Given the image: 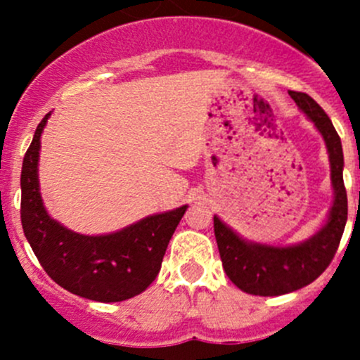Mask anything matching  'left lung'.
<instances>
[{
    "instance_id": "1",
    "label": "left lung",
    "mask_w": 360,
    "mask_h": 360,
    "mask_svg": "<svg viewBox=\"0 0 360 360\" xmlns=\"http://www.w3.org/2000/svg\"><path fill=\"white\" fill-rule=\"evenodd\" d=\"M289 96L324 137L331 162L335 202L324 228L310 240L291 248L250 244L214 216V235L224 271L238 289L254 296H281L311 284L335 257L347 224L348 202L340 136L326 111L308 94L289 90Z\"/></svg>"
}]
</instances>
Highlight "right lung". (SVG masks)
Returning a JSON list of instances; mask_svg holds the SVG:
<instances>
[{"mask_svg":"<svg viewBox=\"0 0 360 360\" xmlns=\"http://www.w3.org/2000/svg\"><path fill=\"white\" fill-rule=\"evenodd\" d=\"M49 115L36 127L20 174V219L43 270L66 291L101 303L129 300L157 278L167 245L188 205L144 217L116 233L86 237L53 221L38 184L39 137Z\"/></svg>","mask_w":360,"mask_h":360,"instance_id":"add662e5","label":"right lung"}]
</instances>
